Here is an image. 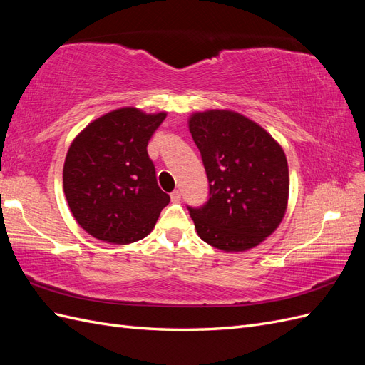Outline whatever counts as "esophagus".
Segmentation results:
<instances>
[{
    "mask_svg": "<svg viewBox=\"0 0 365 365\" xmlns=\"http://www.w3.org/2000/svg\"><path fill=\"white\" fill-rule=\"evenodd\" d=\"M170 200L172 202H180L181 201V192L180 190H175L170 193Z\"/></svg>",
    "mask_w": 365,
    "mask_h": 365,
    "instance_id": "obj_1",
    "label": "esophagus"
}]
</instances>
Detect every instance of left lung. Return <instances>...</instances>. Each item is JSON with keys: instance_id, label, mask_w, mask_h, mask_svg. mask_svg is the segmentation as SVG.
<instances>
[{"instance_id": "left-lung-1", "label": "left lung", "mask_w": 365, "mask_h": 365, "mask_svg": "<svg viewBox=\"0 0 365 365\" xmlns=\"http://www.w3.org/2000/svg\"><path fill=\"white\" fill-rule=\"evenodd\" d=\"M189 130L210 185L208 202L189 207L197 236L225 252L260 245L288 208L289 170L280 143L231 109L193 113Z\"/></svg>"}]
</instances>
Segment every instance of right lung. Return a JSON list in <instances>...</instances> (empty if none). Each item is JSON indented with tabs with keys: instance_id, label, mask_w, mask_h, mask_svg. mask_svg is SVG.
<instances>
[{
	"instance_id": "right-lung-1",
	"label": "right lung",
	"mask_w": 365,
	"mask_h": 365,
	"mask_svg": "<svg viewBox=\"0 0 365 365\" xmlns=\"http://www.w3.org/2000/svg\"><path fill=\"white\" fill-rule=\"evenodd\" d=\"M168 113L135 106L109 111L74 137L63 163V193L88 235L128 245L146 237L170 196L148 155V143Z\"/></svg>"
}]
</instances>
